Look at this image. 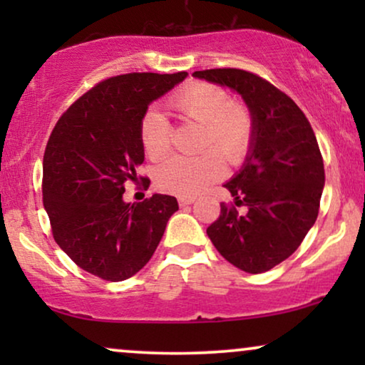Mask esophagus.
<instances>
[{
	"mask_svg": "<svg viewBox=\"0 0 365 365\" xmlns=\"http://www.w3.org/2000/svg\"><path fill=\"white\" fill-rule=\"evenodd\" d=\"M178 202H179V206H181V207L189 206V204L194 202V197L192 196H179Z\"/></svg>",
	"mask_w": 365,
	"mask_h": 365,
	"instance_id": "34e87169",
	"label": "esophagus"
}]
</instances>
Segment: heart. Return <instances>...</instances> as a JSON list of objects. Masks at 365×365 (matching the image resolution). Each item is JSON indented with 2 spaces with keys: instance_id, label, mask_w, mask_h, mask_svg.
Listing matches in <instances>:
<instances>
[{
  "instance_id": "1",
  "label": "heart",
  "mask_w": 365,
  "mask_h": 365,
  "mask_svg": "<svg viewBox=\"0 0 365 365\" xmlns=\"http://www.w3.org/2000/svg\"><path fill=\"white\" fill-rule=\"evenodd\" d=\"M169 108L186 123L202 128L199 138L201 156L174 158L154 174L159 191L176 196H194L224 174L222 159L231 166L241 164L251 151L256 121L247 104L232 99L219 84L196 81L169 98ZM139 141L148 159L159 163L168 158L173 126L158 109H148L139 123Z\"/></svg>"
}]
</instances>
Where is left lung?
Returning <instances> with one entry per match:
<instances>
[{"label": "left lung", "instance_id": "1", "mask_svg": "<svg viewBox=\"0 0 365 365\" xmlns=\"http://www.w3.org/2000/svg\"><path fill=\"white\" fill-rule=\"evenodd\" d=\"M192 76L237 91L254 114L256 134L246 164L224 184L248 212L239 215L234 204L221 202L207 236L232 266L266 272L301 246L317 219L326 174L316 134L301 108L257 74L217 68Z\"/></svg>", "mask_w": 365, "mask_h": 365}]
</instances>
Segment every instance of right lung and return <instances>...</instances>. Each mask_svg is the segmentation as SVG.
<instances>
[{
  "label": "right lung",
  "instance_id": "obj_1",
  "mask_svg": "<svg viewBox=\"0 0 365 365\" xmlns=\"http://www.w3.org/2000/svg\"><path fill=\"white\" fill-rule=\"evenodd\" d=\"M187 73H128L99 81L58 119L43 158V204L59 247L84 271L119 282L149 262L176 197L124 202L144 161L139 123Z\"/></svg>",
  "mask_w": 365,
  "mask_h": 365
}]
</instances>
